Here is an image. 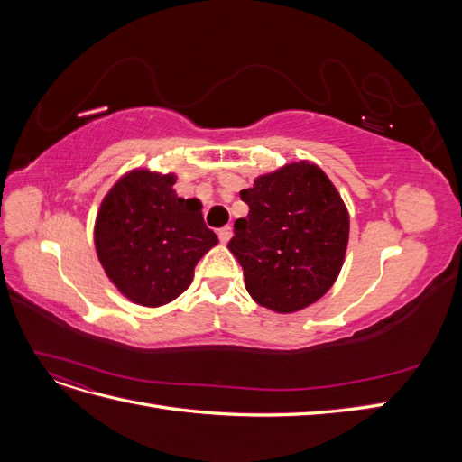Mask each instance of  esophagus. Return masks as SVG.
I'll list each match as a JSON object with an SVG mask.
<instances>
[{
  "mask_svg": "<svg viewBox=\"0 0 462 462\" xmlns=\"http://www.w3.org/2000/svg\"><path fill=\"white\" fill-rule=\"evenodd\" d=\"M231 235H233V229L229 227V226H226V227H221L219 231H217V236H219V241L226 245V243H229V239H231Z\"/></svg>",
  "mask_w": 462,
  "mask_h": 462,
  "instance_id": "esophagus-1",
  "label": "esophagus"
}]
</instances>
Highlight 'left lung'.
Segmentation results:
<instances>
[{"label":"left lung","instance_id":"left-lung-1","mask_svg":"<svg viewBox=\"0 0 462 462\" xmlns=\"http://www.w3.org/2000/svg\"><path fill=\"white\" fill-rule=\"evenodd\" d=\"M248 216L235 221L229 250L246 291L279 314L306 309L337 279L348 243V212L328 175L289 163L241 190Z\"/></svg>","mask_w":462,"mask_h":462}]
</instances>
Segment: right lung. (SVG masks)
Instances as JSON below:
<instances>
[{
	"mask_svg": "<svg viewBox=\"0 0 462 462\" xmlns=\"http://www.w3.org/2000/svg\"><path fill=\"white\" fill-rule=\"evenodd\" d=\"M175 175L134 170L102 200L94 245L107 277L134 304L162 306L192 282L194 265L217 245L202 204L179 199Z\"/></svg>",
	"mask_w": 462,
	"mask_h": 462,
	"instance_id": "obj_1",
	"label": "right lung"
}]
</instances>
